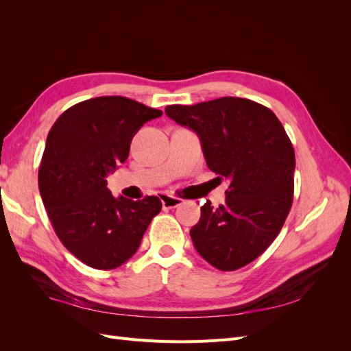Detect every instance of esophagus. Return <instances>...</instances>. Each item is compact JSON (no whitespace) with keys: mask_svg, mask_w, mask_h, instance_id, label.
I'll list each match as a JSON object with an SVG mask.
<instances>
[{"mask_svg":"<svg viewBox=\"0 0 351 351\" xmlns=\"http://www.w3.org/2000/svg\"><path fill=\"white\" fill-rule=\"evenodd\" d=\"M161 202H162L164 209H173V208H177L182 204H184L183 199L176 197V196H169V195H161Z\"/></svg>","mask_w":351,"mask_h":351,"instance_id":"1","label":"esophagus"}]
</instances>
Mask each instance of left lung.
I'll list each match as a JSON object with an SVG mask.
<instances>
[{"label":"left lung","mask_w":351,"mask_h":351,"mask_svg":"<svg viewBox=\"0 0 351 351\" xmlns=\"http://www.w3.org/2000/svg\"><path fill=\"white\" fill-rule=\"evenodd\" d=\"M165 114L199 136L208 168L230 180L224 205L200 208L190 230L196 250L219 271L243 268L271 246L291 209L290 137L269 108L244 98L168 105Z\"/></svg>","instance_id":"obj_1"}]
</instances>
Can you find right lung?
<instances>
[{
  "label": "right lung",
  "mask_w": 351,
  "mask_h": 351,
  "mask_svg": "<svg viewBox=\"0 0 351 351\" xmlns=\"http://www.w3.org/2000/svg\"><path fill=\"white\" fill-rule=\"evenodd\" d=\"M162 111L124 97H99L62 112L47 137L39 192L56 234L95 269L121 267L162 208L156 196L114 197L108 173L129 156L133 136Z\"/></svg>",
  "instance_id": "add662e5"
}]
</instances>
